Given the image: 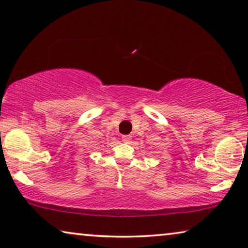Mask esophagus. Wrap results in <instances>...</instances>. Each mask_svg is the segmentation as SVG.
I'll return each mask as SVG.
<instances>
[{
	"label": "esophagus",
	"instance_id": "34e87169",
	"mask_svg": "<svg viewBox=\"0 0 248 248\" xmlns=\"http://www.w3.org/2000/svg\"><path fill=\"white\" fill-rule=\"evenodd\" d=\"M124 142H130L131 141V136H123Z\"/></svg>",
	"mask_w": 248,
	"mask_h": 248
}]
</instances>
